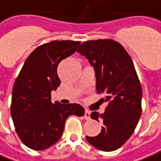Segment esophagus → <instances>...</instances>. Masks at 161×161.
Here are the masks:
<instances>
[{
    "instance_id": "34e87169",
    "label": "esophagus",
    "mask_w": 161,
    "mask_h": 161,
    "mask_svg": "<svg viewBox=\"0 0 161 161\" xmlns=\"http://www.w3.org/2000/svg\"><path fill=\"white\" fill-rule=\"evenodd\" d=\"M90 114H91V113H90V112H89V111H87V110H85V112H84V119H91V118H90Z\"/></svg>"
}]
</instances>
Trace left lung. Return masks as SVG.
Listing matches in <instances>:
<instances>
[{
    "label": "left lung",
    "instance_id": "obj_1",
    "mask_svg": "<svg viewBox=\"0 0 161 161\" xmlns=\"http://www.w3.org/2000/svg\"><path fill=\"white\" fill-rule=\"evenodd\" d=\"M77 52L94 67L99 102L107 104L104 113L91 118L103 121L101 132L86 136L89 143L104 152L117 150L127 141L141 115L142 88L131 57L119 42L112 39L83 42Z\"/></svg>",
    "mask_w": 161,
    "mask_h": 161
}]
</instances>
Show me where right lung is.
I'll list each match as a JSON object with an SVG mask.
<instances>
[{
  "instance_id": "add662e5",
  "label": "right lung",
  "mask_w": 161,
  "mask_h": 161,
  "mask_svg": "<svg viewBox=\"0 0 161 161\" xmlns=\"http://www.w3.org/2000/svg\"><path fill=\"white\" fill-rule=\"evenodd\" d=\"M80 42L55 40L38 46L15 79L10 112L18 137L30 149L49 148L62 137L69 116H84L79 104L51 102L52 90L61 84L57 66L76 52Z\"/></svg>"
}]
</instances>
